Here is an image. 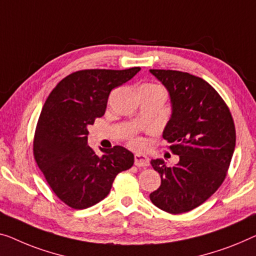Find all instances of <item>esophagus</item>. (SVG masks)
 Returning a JSON list of instances; mask_svg holds the SVG:
<instances>
[{
  "instance_id": "obj_1",
  "label": "esophagus",
  "mask_w": 256,
  "mask_h": 256,
  "mask_svg": "<svg viewBox=\"0 0 256 256\" xmlns=\"http://www.w3.org/2000/svg\"><path fill=\"white\" fill-rule=\"evenodd\" d=\"M134 164L136 166H150V158L146 155L136 154L134 155Z\"/></svg>"
}]
</instances>
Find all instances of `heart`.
I'll return each instance as SVG.
<instances>
[{
    "instance_id": "obj_1",
    "label": "heart",
    "mask_w": 256,
    "mask_h": 256,
    "mask_svg": "<svg viewBox=\"0 0 256 256\" xmlns=\"http://www.w3.org/2000/svg\"><path fill=\"white\" fill-rule=\"evenodd\" d=\"M141 87H155V88H161V87H160L158 85H154V84H146V85H142ZM131 144L136 148H141L144 146V141L139 139V138H132L131 139Z\"/></svg>"
}]
</instances>
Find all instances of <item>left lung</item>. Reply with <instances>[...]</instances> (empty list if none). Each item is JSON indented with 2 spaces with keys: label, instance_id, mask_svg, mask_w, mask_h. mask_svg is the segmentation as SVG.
Masks as SVG:
<instances>
[{
  "label": "left lung",
  "instance_id": "left-lung-1",
  "mask_svg": "<svg viewBox=\"0 0 256 256\" xmlns=\"http://www.w3.org/2000/svg\"><path fill=\"white\" fill-rule=\"evenodd\" d=\"M150 72L169 93L171 116L163 139L179 156L172 166H166L162 158L152 160L161 186L150 198L166 212H186L204 204L222 185L236 147L234 120L206 80L182 71Z\"/></svg>",
  "mask_w": 256,
  "mask_h": 256
}]
</instances>
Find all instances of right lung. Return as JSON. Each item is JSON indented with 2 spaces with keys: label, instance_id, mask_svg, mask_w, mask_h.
Segmentation results:
<instances>
[{
  "label": "right lung",
  "instance_id": "add662e5",
  "mask_svg": "<svg viewBox=\"0 0 256 256\" xmlns=\"http://www.w3.org/2000/svg\"><path fill=\"white\" fill-rule=\"evenodd\" d=\"M139 71H77L60 80L44 102L34 136V158L54 193L71 208L85 209L104 200L117 174L133 166L134 156L126 148L101 150L98 156L87 140L90 125L104 115L112 90Z\"/></svg>",
  "mask_w": 256,
  "mask_h": 256
}]
</instances>
